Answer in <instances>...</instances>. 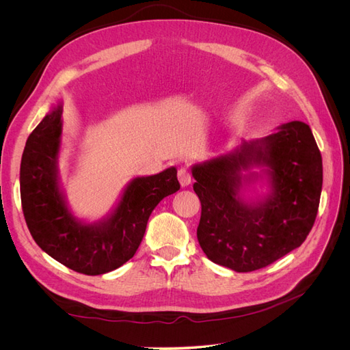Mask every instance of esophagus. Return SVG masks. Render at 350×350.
<instances>
[{
    "label": "esophagus",
    "mask_w": 350,
    "mask_h": 350,
    "mask_svg": "<svg viewBox=\"0 0 350 350\" xmlns=\"http://www.w3.org/2000/svg\"><path fill=\"white\" fill-rule=\"evenodd\" d=\"M178 179H179V183H181L183 187H187V185L191 184L193 176H191V172H189L187 167H181L178 171Z\"/></svg>",
    "instance_id": "obj_1"
}]
</instances>
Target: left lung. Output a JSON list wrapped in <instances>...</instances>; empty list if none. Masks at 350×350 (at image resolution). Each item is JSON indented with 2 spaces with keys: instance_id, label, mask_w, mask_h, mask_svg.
<instances>
[{
  "instance_id": "left-lung-1",
  "label": "left lung",
  "mask_w": 350,
  "mask_h": 350,
  "mask_svg": "<svg viewBox=\"0 0 350 350\" xmlns=\"http://www.w3.org/2000/svg\"><path fill=\"white\" fill-rule=\"evenodd\" d=\"M267 165L273 191L264 202L237 196L240 172ZM201 203L197 239L208 260L238 273L270 266L302 245L320 206L323 161L310 125L292 121L262 140L193 166ZM255 177L252 174V178Z\"/></svg>"
}]
</instances>
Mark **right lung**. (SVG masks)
I'll return each instance as SVG.
<instances>
[{"label": "right lung", "instance_id": "right-lung-1", "mask_svg": "<svg viewBox=\"0 0 350 350\" xmlns=\"http://www.w3.org/2000/svg\"><path fill=\"white\" fill-rule=\"evenodd\" d=\"M61 113L58 105L26 142L20 165L23 215L30 235L48 256L74 271L98 276L133 258L153 208L181 185L175 167L135 178L107 220L83 225L68 211L57 181Z\"/></svg>", "mask_w": 350, "mask_h": 350}]
</instances>
